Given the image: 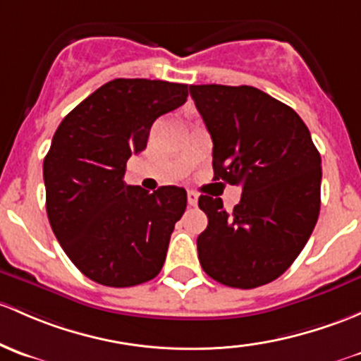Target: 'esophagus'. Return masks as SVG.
I'll list each match as a JSON object with an SVG mask.
<instances>
[{
    "mask_svg": "<svg viewBox=\"0 0 361 361\" xmlns=\"http://www.w3.org/2000/svg\"><path fill=\"white\" fill-rule=\"evenodd\" d=\"M187 200H188V206H197V202H199V195H197L195 192H188L187 193Z\"/></svg>",
    "mask_w": 361,
    "mask_h": 361,
    "instance_id": "obj_1",
    "label": "esophagus"
}]
</instances>
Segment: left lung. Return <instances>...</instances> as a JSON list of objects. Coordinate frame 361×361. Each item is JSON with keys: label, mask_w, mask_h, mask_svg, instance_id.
Listing matches in <instances>:
<instances>
[{"label": "left lung", "mask_w": 361, "mask_h": 361, "mask_svg": "<svg viewBox=\"0 0 361 361\" xmlns=\"http://www.w3.org/2000/svg\"><path fill=\"white\" fill-rule=\"evenodd\" d=\"M212 138L214 180L240 185L228 212L199 197L207 228L197 238L202 270L216 282L254 289L279 279L308 242L320 212L322 159L289 105L252 86H190Z\"/></svg>", "instance_id": "left-lung-1"}]
</instances>
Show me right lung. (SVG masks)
<instances>
[{"instance_id":"obj_1","label":"right lung","mask_w":361,"mask_h":361,"mask_svg":"<svg viewBox=\"0 0 361 361\" xmlns=\"http://www.w3.org/2000/svg\"><path fill=\"white\" fill-rule=\"evenodd\" d=\"M188 86L114 79L67 114L43 162L53 233L82 275L133 287L159 275L187 192L124 183L126 162L145 150L152 124L187 102Z\"/></svg>"}]
</instances>
